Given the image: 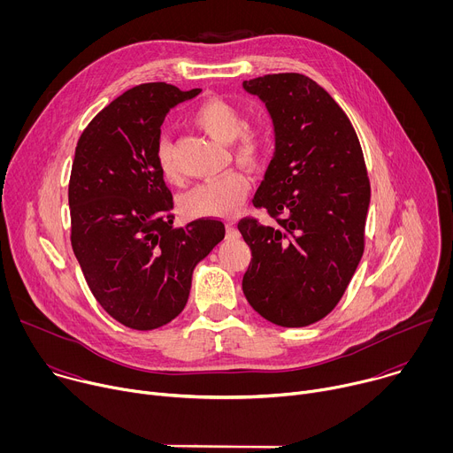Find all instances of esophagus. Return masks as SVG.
I'll return each mask as SVG.
<instances>
[{
  "label": "esophagus",
  "instance_id": "1",
  "mask_svg": "<svg viewBox=\"0 0 453 453\" xmlns=\"http://www.w3.org/2000/svg\"><path fill=\"white\" fill-rule=\"evenodd\" d=\"M226 236H227L229 240L238 238V229H236V226H234L233 222H229V224L226 226Z\"/></svg>",
  "mask_w": 453,
  "mask_h": 453
}]
</instances>
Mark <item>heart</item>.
<instances>
[{
  "instance_id": "heart-1",
  "label": "heart",
  "mask_w": 453,
  "mask_h": 453,
  "mask_svg": "<svg viewBox=\"0 0 453 453\" xmlns=\"http://www.w3.org/2000/svg\"><path fill=\"white\" fill-rule=\"evenodd\" d=\"M191 123L211 138L231 143V154L236 163L247 168L260 166L271 149V128L264 119L245 121L240 107L224 98H208L191 112ZM157 168L165 180L180 182L173 147L161 140L156 150ZM249 180L240 170H227L219 177L199 182L179 197V210L189 219H227L233 217L245 199Z\"/></svg>"
}]
</instances>
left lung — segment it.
I'll return each instance as SVG.
<instances>
[{
  "label": "left lung",
  "mask_w": 453,
  "mask_h": 453,
  "mask_svg": "<svg viewBox=\"0 0 453 453\" xmlns=\"http://www.w3.org/2000/svg\"><path fill=\"white\" fill-rule=\"evenodd\" d=\"M243 89L273 118L276 150L252 204L278 226L238 222L252 252L242 288L274 325L308 326L337 306L364 254V154L346 112L311 79L265 75Z\"/></svg>",
  "instance_id": "left-lung-1"
}]
</instances>
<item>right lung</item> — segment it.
<instances>
[{
  "label": "right lung",
  "mask_w": 453,
  "mask_h": 453,
  "mask_svg": "<svg viewBox=\"0 0 453 453\" xmlns=\"http://www.w3.org/2000/svg\"><path fill=\"white\" fill-rule=\"evenodd\" d=\"M201 89L142 84L104 107L75 149L72 247L89 290L123 326L156 330L186 306L191 274L224 240L215 219L173 227L156 150L165 116Z\"/></svg>",
  "instance_id": "right-lung-1"
}]
</instances>
